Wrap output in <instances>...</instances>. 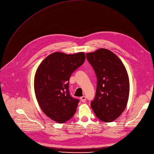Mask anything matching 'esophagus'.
<instances>
[{"mask_svg": "<svg viewBox=\"0 0 154 154\" xmlns=\"http://www.w3.org/2000/svg\"><path fill=\"white\" fill-rule=\"evenodd\" d=\"M80 99H81V101H82V102H86V97H85V96H82V97L80 98Z\"/></svg>", "mask_w": 154, "mask_h": 154, "instance_id": "esophagus-1", "label": "esophagus"}]
</instances>
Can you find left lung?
<instances>
[{
	"instance_id": "1",
	"label": "left lung",
	"mask_w": 154,
	"mask_h": 154,
	"mask_svg": "<svg viewBox=\"0 0 154 154\" xmlns=\"http://www.w3.org/2000/svg\"><path fill=\"white\" fill-rule=\"evenodd\" d=\"M97 78L96 95L91 107L100 120L110 122L124 111L130 94V81L121 59L106 48L87 54Z\"/></svg>"
}]
</instances>
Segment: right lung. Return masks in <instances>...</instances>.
Wrapping results in <instances>:
<instances>
[{"instance_id":"add662e5","label":"right lung","mask_w":154,"mask_h":154,"mask_svg":"<svg viewBox=\"0 0 154 154\" xmlns=\"http://www.w3.org/2000/svg\"><path fill=\"white\" fill-rule=\"evenodd\" d=\"M85 60L82 52H56L48 56L36 71L34 89L38 105L47 116L59 123L68 121L76 112L79 100L70 95L69 80Z\"/></svg>"}]
</instances>
